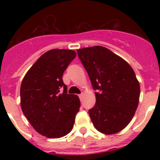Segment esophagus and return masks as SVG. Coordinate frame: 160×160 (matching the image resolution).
<instances>
[{"label": "esophagus", "mask_w": 160, "mask_h": 160, "mask_svg": "<svg viewBox=\"0 0 160 160\" xmlns=\"http://www.w3.org/2000/svg\"><path fill=\"white\" fill-rule=\"evenodd\" d=\"M78 97H79V98H80V100L82 99V98H83V93H82V94H79Z\"/></svg>", "instance_id": "esophagus-1"}]
</instances>
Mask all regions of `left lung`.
Segmentation results:
<instances>
[{
	"mask_svg": "<svg viewBox=\"0 0 160 160\" xmlns=\"http://www.w3.org/2000/svg\"><path fill=\"white\" fill-rule=\"evenodd\" d=\"M95 92L89 111L94 128L105 135L115 134L130 123L139 100L140 87L131 66L103 46L78 49Z\"/></svg>",
	"mask_w": 160,
	"mask_h": 160,
	"instance_id": "left-lung-1",
	"label": "left lung"
}]
</instances>
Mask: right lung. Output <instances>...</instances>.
Here are the masks:
<instances>
[{
	"mask_svg": "<svg viewBox=\"0 0 160 160\" xmlns=\"http://www.w3.org/2000/svg\"><path fill=\"white\" fill-rule=\"evenodd\" d=\"M75 57L72 49L49 50L37 60L22 80V112L32 128L47 138H61L73 129L80 101L76 94H67L62 75Z\"/></svg>",
	"mask_w": 160,
	"mask_h": 160,
	"instance_id": "obj_1",
	"label": "right lung"
}]
</instances>
